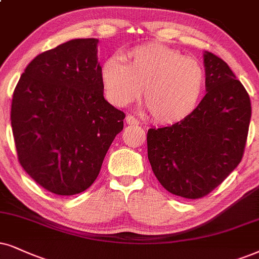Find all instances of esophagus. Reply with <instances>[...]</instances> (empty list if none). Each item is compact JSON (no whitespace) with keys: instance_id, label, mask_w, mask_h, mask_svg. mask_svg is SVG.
Instances as JSON below:
<instances>
[{"instance_id":"esophagus-1","label":"esophagus","mask_w":259,"mask_h":259,"mask_svg":"<svg viewBox=\"0 0 259 259\" xmlns=\"http://www.w3.org/2000/svg\"><path fill=\"white\" fill-rule=\"evenodd\" d=\"M125 122L129 124V125H139L140 124L139 120H137L134 116H132V114H127L125 117Z\"/></svg>"}]
</instances>
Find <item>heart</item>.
Returning a JSON list of instances; mask_svg holds the SVG:
<instances>
[{
  "label": "heart",
  "mask_w": 259,
  "mask_h": 259,
  "mask_svg": "<svg viewBox=\"0 0 259 259\" xmlns=\"http://www.w3.org/2000/svg\"><path fill=\"white\" fill-rule=\"evenodd\" d=\"M124 61L110 57L101 65L104 94L113 106L132 104L143 87V101L155 122H178L194 111L205 86L198 61L162 44L134 48Z\"/></svg>",
  "instance_id": "heart-1"
}]
</instances>
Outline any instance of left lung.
I'll use <instances>...</instances> for the list:
<instances>
[{
	"instance_id": "1",
	"label": "left lung",
	"mask_w": 259,
	"mask_h": 259,
	"mask_svg": "<svg viewBox=\"0 0 259 259\" xmlns=\"http://www.w3.org/2000/svg\"><path fill=\"white\" fill-rule=\"evenodd\" d=\"M207 94L184 119L147 133L148 160L171 194L207 196L239 165L246 146L251 101L225 61L204 54Z\"/></svg>"
}]
</instances>
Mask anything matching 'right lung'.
Listing matches in <instances>:
<instances>
[{
  "instance_id": "1",
  "label": "right lung",
  "mask_w": 259,
  "mask_h": 259,
  "mask_svg": "<svg viewBox=\"0 0 259 259\" xmlns=\"http://www.w3.org/2000/svg\"><path fill=\"white\" fill-rule=\"evenodd\" d=\"M98 39H73L38 55L16 84L11 122L18 160L55 195L93 184L125 114L104 98Z\"/></svg>"
}]
</instances>
